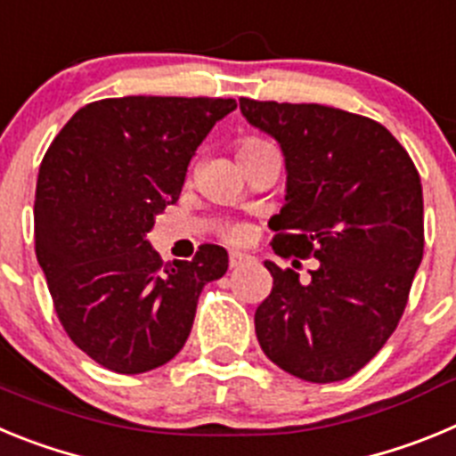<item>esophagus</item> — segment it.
Instances as JSON below:
<instances>
[{"instance_id":"obj_1","label":"esophagus","mask_w":456,"mask_h":456,"mask_svg":"<svg viewBox=\"0 0 456 456\" xmlns=\"http://www.w3.org/2000/svg\"><path fill=\"white\" fill-rule=\"evenodd\" d=\"M248 260V256H244V253H231V257H228V265H231V269H237L240 265H244Z\"/></svg>"}]
</instances>
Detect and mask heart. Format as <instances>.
Here are the masks:
<instances>
[{
  "label": "heart",
  "instance_id": "1",
  "mask_svg": "<svg viewBox=\"0 0 456 456\" xmlns=\"http://www.w3.org/2000/svg\"><path fill=\"white\" fill-rule=\"evenodd\" d=\"M267 146H269L267 141L257 139V136H244V139H240V143H237V157L251 155V152L263 151V148ZM228 237H231L232 241H241L244 237H247V231H244V228H232V231L228 232Z\"/></svg>",
  "mask_w": 456,
  "mask_h": 456
}]
</instances>
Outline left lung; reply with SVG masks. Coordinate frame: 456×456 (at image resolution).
<instances>
[{
  "instance_id": "8db88e82",
  "label": "left lung",
  "mask_w": 456,
  "mask_h": 456,
  "mask_svg": "<svg viewBox=\"0 0 456 456\" xmlns=\"http://www.w3.org/2000/svg\"><path fill=\"white\" fill-rule=\"evenodd\" d=\"M240 109L285 157L272 248L320 260L308 285L265 263L273 288L256 310L257 342L294 377L342 381L377 356L406 308L425 248L420 175L400 141L365 116L251 98Z\"/></svg>"
}]
</instances>
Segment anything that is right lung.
<instances>
[{"label": "right lung", "instance_id": "add662e5", "mask_svg": "<svg viewBox=\"0 0 456 456\" xmlns=\"http://www.w3.org/2000/svg\"><path fill=\"white\" fill-rule=\"evenodd\" d=\"M235 107L232 98L98 100L43 157L36 257L70 340L111 372L168 363L187 342L200 289L228 269L216 244L164 265L148 232L178 200L196 148Z\"/></svg>", "mask_w": 456, "mask_h": 456}]
</instances>
